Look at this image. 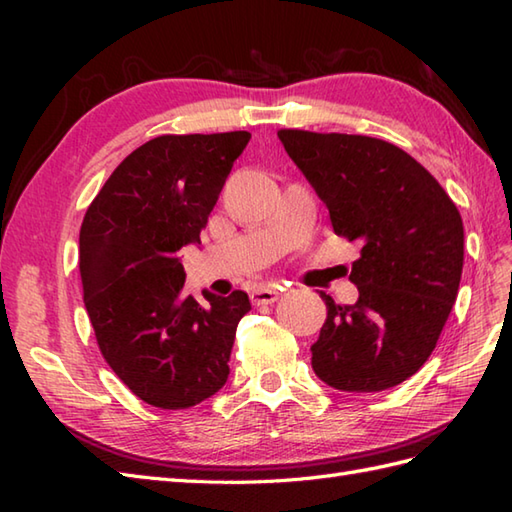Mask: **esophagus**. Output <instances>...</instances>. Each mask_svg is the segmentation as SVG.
Returning <instances> with one entry per match:
<instances>
[{
  "label": "esophagus",
  "instance_id": "1",
  "mask_svg": "<svg viewBox=\"0 0 512 512\" xmlns=\"http://www.w3.org/2000/svg\"><path fill=\"white\" fill-rule=\"evenodd\" d=\"M279 295V288H257L253 295H250V301H253L255 306H268V303H275Z\"/></svg>",
  "mask_w": 512,
  "mask_h": 512
}]
</instances>
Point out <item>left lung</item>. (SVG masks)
Here are the masks:
<instances>
[{"mask_svg":"<svg viewBox=\"0 0 512 512\" xmlns=\"http://www.w3.org/2000/svg\"><path fill=\"white\" fill-rule=\"evenodd\" d=\"M288 156L361 244L352 306L321 292L328 317L310 347L325 385L354 394L400 385L427 363L458 297L464 226L440 182L407 151L356 134L279 129Z\"/></svg>","mask_w":512,"mask_h":512,"instance_id":"1","label":"left lung"}]
</instances>
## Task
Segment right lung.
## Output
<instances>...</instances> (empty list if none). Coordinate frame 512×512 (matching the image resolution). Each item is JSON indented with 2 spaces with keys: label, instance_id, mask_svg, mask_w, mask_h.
I'll return each instance as SVG.
<instances>
[{
  "label": "right lung",
  "instance_id": "add662e5",
  "mask_svg": "<svg viewBox=\"0 0 512 512\" xmlns=\"http://www.w3.org/2000/svg\"><path fill=\"white\" fill-rule=\"evenodd\" d=\"M248 132L165 134L134 149L88 206L79 235L83 303L114 374L151 407L189 409L228 378L248 295L184 292L178 259L200 242Z\"/></svg>",
  "mask_w": 512,
  "mask_h": 512
}]
</instances>
